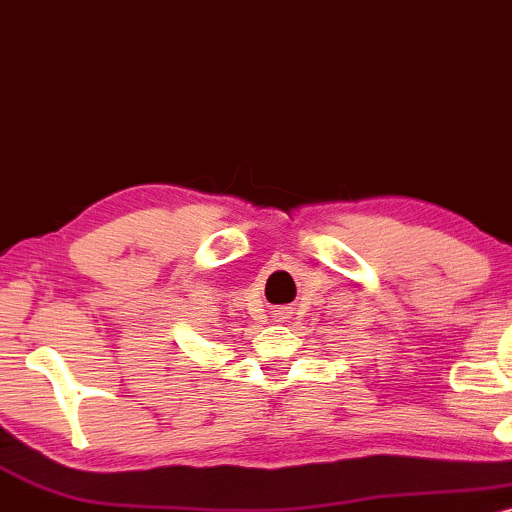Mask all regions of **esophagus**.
<instances>
[{
  "mask_svg": "<svg viewBox=\"0 0 512 512\" xmlns=\"http://www.w3.org/2000/svg\"><path fill=\"white\" fill-rule=\"evenodd\" d=\"M292 317V307H287V304H283V307H273V321H287Z\"/></svg>",
  "mask_w": 512,
  "mask_h": 512,
  "instance_id": "34e87169",
  "label": "esophagus"
}]
</instances>
